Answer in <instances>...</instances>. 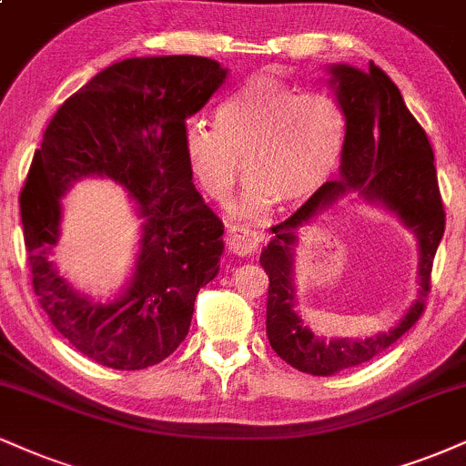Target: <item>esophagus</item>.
Listing matches in <instances>:
<instances>
[{"instance_id":"1","label":"esophagus","mask_w":466,"mask_h":466,"mask_svg":"<svg viewBox=\"0 0 466 466\" xmlns=\"http://www.w3.org/2000/svg\"><path fill=\"white\" fill-rule=\"evenodd\" d=\"M262 238H265L262 232H256L248 226H238L237 223V226L228 228V245L237 256L254 254Z\"/></svg>"}]
</instances>
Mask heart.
<instances>
[{
  "mask_svg": "<svg viewBox=\"0 0 466 466\" xmlns=\"http://www.w3.org/2000/svg\"><path fill=\"white\" fill-rule=\"evenodd\" d=\"M345 112L325 93H299L273 77H251L218 106L215 127L190 121L182 151L210 198H223L249 173L238 208L304 204L332 177L345 149Z\"/></svg>",
  "mask_w": 466,
  "mask_h": 466,
  "instance_id": "obj_1",
  "label": "heart"
}]
</instances>
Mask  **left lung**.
Masks as SVG:
<instances>
[{
    "label": "left lung",
    "mask_w": 466,
    "mask_h": 466,
    "mask_svg": "<svg viewBox=\"0 0 466 466\" xmlns=\"http://www.w3.org/2000/svg\"><path fill=\"white\" fill-rule=\"evenodd\" d=\"M339 104L345 112L347 137L340 176L325 182L287 221L271 228V240L260 254L268 276L267 336L273 351L297 371L332 375L371 360L401 339L425 310L431 289V265L445 232L434 151L428 134L403 104L395 82L378 65L369 71L350 65L329 66ZM347 189L393 209L420 238V297L393 330L364 341H327L307 329L294 312L292 245L294 234L312 216L329 208Z\"/></svg>",
    "instance_id": "obj_1"
}]
</instances>
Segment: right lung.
<instances>
[{
  "instance_id": "obj_1",
  "label": "right lung",
  "mask_w": 466,
  "mask_h": 466,
  "mask_svg": "<svg viewBox=\"0 0 466 466\" xmlns=\"http://www.w3.org/2000/svg\"><path fill=\"white\" fill-rule=\"evenodd\" d=\"M226 76L201 56L121 60L60 106L35 151L19 198L32 287L54 328L97 364L138 371L171 356L199 289L218 273L223 223L195 188L182 134ZM86 175L126 186L146 218L131 287L106 307L73 291L48 260L59 198Z\"/></svg>"
}]
</instances>
